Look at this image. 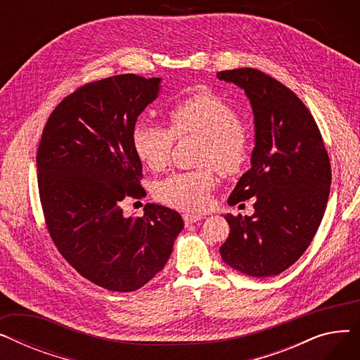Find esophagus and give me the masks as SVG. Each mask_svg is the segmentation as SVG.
<instances>
[{
	"mask_svg": "<svg viewBox=\"0 0 360 360\" xmlns=\"http://www.w3.org/2000/svg\"><path fill=\"white\" fill-rule=\"evenodd\" d=\"M201 219H202L201 214H191V213L184 214V221H185L186 226H190V224H193V223H195V221H198Z\"/></svg>",
	"mask_w": 360,
	"mask_h": 360,
	"instance_id": "obj_1",
	"label": "esophagus"
}]
</instances>
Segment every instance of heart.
<instances>
[{
    "mask_svg": "<svg viewBox=\"0 0 360 360\" xmlns=\"http://www.w3.org/2000/svg\"><path fill=\"white\" fill-rule=\"evenodd\" d=\"M170 128L140 120L132 129V147L150 169L167 166L176 139L201 136V165H214L228 178L239 176L251 162V143L236 110L220 96L201 90L178 101L169 109ZM216 174L212 167L167 176L155 186V197L175 209L201 212L210 205Z\"/></svg>",
    "mask_w": 360,
    "mask_h": 360,
    "instance_id": "b5f03b06",
    "label": "heart"
}]
</instances>
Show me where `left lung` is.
I'll use <instances>...</instances> for the list:
<instances>
[{
	"instance_id": "8db88e82",
	"label": "left lung",
	"mask_w": 360,
	"mask_h": 360,
	"mask_svg": "<svg viewBox=\"0 0 360 360\" xmlns=\"http://www.w3.org/2000/svg\"><path fill=\"white\" fill-rule=\"evenodd\" d=\"M217 79L245 90L255 120L252 167L229 197L232 205L254 197L255 213L224 216L231 232L220 255L243 274L277 276L307 251L323 220L330 158L309 109L289 87L255 68L219 71Z\"/></svg>"
}]
</instances>
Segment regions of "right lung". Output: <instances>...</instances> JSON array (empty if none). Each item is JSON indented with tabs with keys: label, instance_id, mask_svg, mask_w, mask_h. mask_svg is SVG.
<instances>
[{
	"label": "right lung",
	"instance_id": "1",
	"mask_svg": "<svg viewBox=\"0 0 360 360\" xmlns=\"http://www.w3.org/2000/svg\"><path fill=\"white\" fill-rule=\"evenodd\" d=\"M159 83L120 74L79 87L52 110L37 148L52 242L75 271L110 292H134L163 270L184 228L163 205L147 202L141 217L121 209L125 198L146 197L132 129Z\"/></svg>",
	"mask_w": 360,
	"mask_h": 360
}]
</instances>
